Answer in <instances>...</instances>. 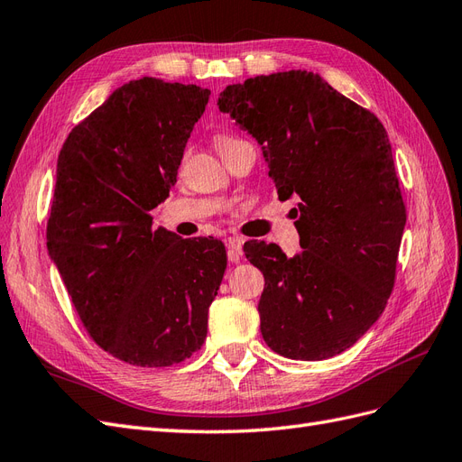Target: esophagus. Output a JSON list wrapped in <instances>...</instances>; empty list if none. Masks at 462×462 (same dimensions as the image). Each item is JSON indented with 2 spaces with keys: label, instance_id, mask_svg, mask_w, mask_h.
<instances>
[{
  "label": "esophagus",
  "instance_id": "esophagus-1",
  "mask_svg": "<svg viewBox=\"0 0 462 462\" xmlns=\"http://www.w3.org/2000/svg\"><path fill=\"white\" fill-rule=\"evenodd\" d=\"M243 243H245L243 236H227L226 239L231 262H239L243 258Z\"/></svg>",
  "mask_w": 462,
  "mask_h": 462
}]
</instances>
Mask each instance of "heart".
Listing matches in <instances>:
<instances>
[{"label": "heart", "instance_id": "1", "mask_svg": "<svg viewBox=\"0 0 462 462\" xmlns=\"http://www.w3.org/2000/svg\"><path fill=\"white\" fill-rule=\"evenodd\" d=\"M236 141H239V138H235V136H231V134H217V136H216V146H217V150L221 152L223 148L233 144V143H236Z\"/></svg>", "mask_w": 462, "mask_h": 462}]
</instances>
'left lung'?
I'll return each instance as SVG.
<instances>
[{
    "label": "left lung",
    "instance_id": "1",
    "mask_svg": "<svg viewBox=\"0 0 462 462\" xmlns=\"http://www.w3.org/2000/svg\"><path fill=\"white\" fill-rule=\"evenodd\" d=\"M217 106L262 146L279 199H300V254L245 245L265 279L262 337L292 360L339 355L382 316L395 285L407 209L383 125L306 71L246 79Z\"/></svg>",
    "mask_w": 462,
    "mask_h": 462
}]
</instances>
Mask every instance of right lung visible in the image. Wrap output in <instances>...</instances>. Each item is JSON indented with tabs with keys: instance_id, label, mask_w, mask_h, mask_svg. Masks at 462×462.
<instances>
[{
	"instance_id": "right-lung-1",
	"label": "right lung",
	"mask_w": 462,
	"mask_h": 462,
	"mask_svg": "<svg viewBox=\"0 0 462 462\" xmlns=\"http://www.w3.org/2000/svg\"><path fill=\"white\" fill-rule=\"evenodd\" d=\"M208 88L144 77L69 133L58 158L48 253L75 310L106 353L163 368L206 341L227 268L221 241L152 227L170 197Z\"/></svg>"
}]
</instances>
